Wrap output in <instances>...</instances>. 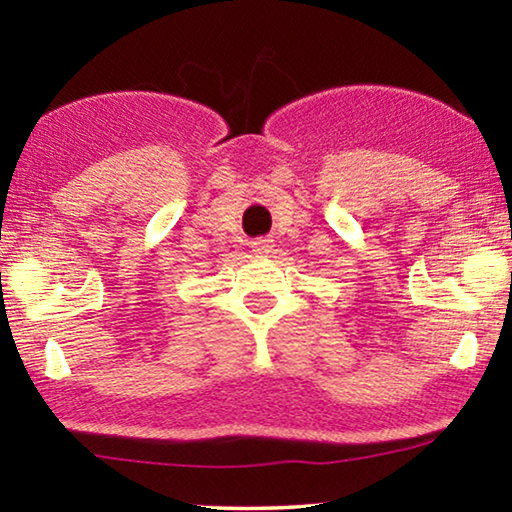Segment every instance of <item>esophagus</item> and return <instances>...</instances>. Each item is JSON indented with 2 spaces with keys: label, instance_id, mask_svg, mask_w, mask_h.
<instances>
[{
  "label": "esophagus",
  "instance_id": "1",
  "mask_svg": "<svg viewBox=\"0 0 512 512\" xmlns=\"http://www.w3.org/2000/svg\"><path fill=\"white\" fill-rule=\"evenodd\" d=\"M271 239H259V241H253V253H259V255H266L271 253Z\"/></svg>",
  "mask_w": 512,
  "mask_h": 512
}]
</instances>
